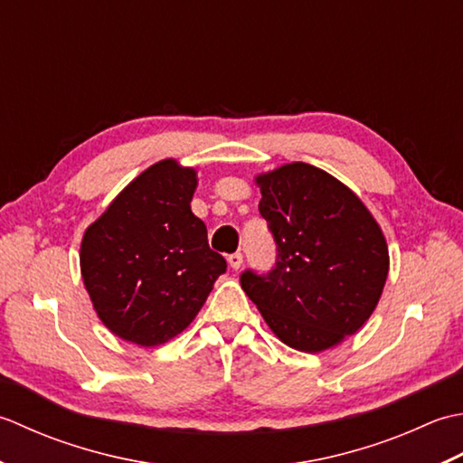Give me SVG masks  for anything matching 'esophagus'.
Wrapping results in <instances>:
<instances>
[{"instance_id":"obj_1","label":"esophagus","mask_w":463,"mask_h":463,"mask_svg":"<svg viewBox=\"0 0 463 463\" xmlns=\"http://www.w3.org/2000/svg\"><path fill=\"white\" fill-rule=\"evenodd\" d=\"M228 263L232 269H240L241 263H243V256L241 253H232V256H228Z\"/></svg>"}]
</instances>
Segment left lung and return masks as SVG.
<instances>
[{
  "instance_id": "obj_1",
  "label": "left lung",
  "mask_w": 463,
  "mask_h": 463,
  "mask_svg": "<svg viewBox=\"0 0 463 463\" xmlns=\"http://www.w3.org/2000/svg\"><path fill=\"white\" fill-rule=\"evenodd\" d=\"M260 213L276 241V266L245 269L241 289L286 345L317 354L355 334L390 271L380 225L350 187L309 164L256 177Z\"/></svg>"
}]
</instances>
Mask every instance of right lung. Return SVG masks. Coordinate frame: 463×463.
<instances>
[{
    "label": "right lung",
    "mask_w": 463,
    "mask_h": 463,
    "mask_svg": "<svg viewBox=\"0 0 463 463\" xmlns=\"http://www.w3.org/2000/svg\"><path fill=\"white\" fill-rule=\"evenodd\" d=\"M195 185V169L162 159L83 233V284L103 326L126 342L152 347L182 334L228 268L192 213Z\"/></svg>",
    "instance_id": "add662e5"
}]
</instances>
